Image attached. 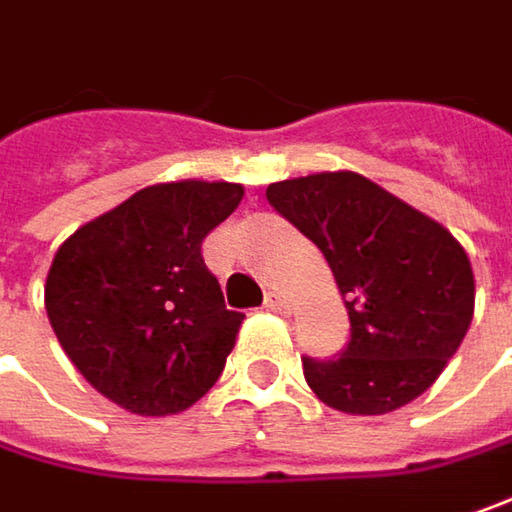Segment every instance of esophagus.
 Masks as SVG:
<instances>
[{
	"instance_id": "34e87169",
	"label": "esophagus",
	"mask_w": 512,
	"mask_h": 512,
	"mask_svg": "<svg viewBox=\"0 0 512 512\" xmlns=\"http://www.w3.org/2000/svg\"><path fill=\"white\" fill-rule=\"evenodd\" d=\"M265 308H268V311H276V314H288V311H291L288 299L279 294V291H268V296H265Z\"/></svg>"
}]
</instances>
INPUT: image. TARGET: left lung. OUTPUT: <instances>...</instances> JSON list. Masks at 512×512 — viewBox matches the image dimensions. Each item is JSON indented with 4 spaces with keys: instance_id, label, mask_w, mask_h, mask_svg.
<instances>
[{
    "instance_id": "8db88e82",
    "label": "left lung",
    "mask_w": 512,
    "mask_h": 512,
    "mask_svg": "<svg viewBox=\"0 0 512 512\" xmlns=\"http://www.w3.org/2000/svg\"><path fill=\"white\" fill-rule=\"evenodd\" d=\"M268 201L320 247L351 320L340 357L302 360L311 392L345 415H386L423 395L473 322L467 250L348 169L276 181Z\"/></svg>"
}]
</instances>
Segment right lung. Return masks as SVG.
<instances>
[{
	"instance_id": "right-lung-1",
	"label": "right lung",
	"mask_w": 512,
	"mask_h": 512,
	"mask_svg": "<svg viewBox=\"0 0 512 512\" xmlns=\"http://www.w3.org/2000/svg\"><path fill=\"white\" fill-rule=\"evenodd\" d=\"M242 184L169 181L77 227L45 279V311L68 360L120 409H190L224 371L244 314L224 305L201 242Z\"/></svg>"
}]
</instances>
